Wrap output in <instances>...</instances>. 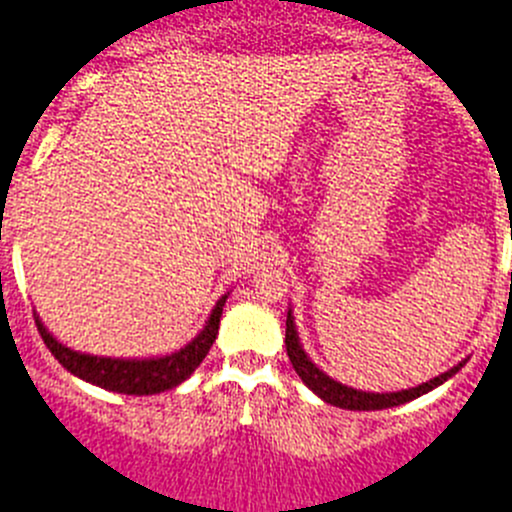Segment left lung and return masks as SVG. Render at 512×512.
I'll list each match as a JSON object with an SVG mask.
<instances>
[{"instance_id": "8db88e82", "label": "left lung", "mask_w": 512, "mask_h": 512, "mask_svg": "<svg viewBox=\"0 0 512 512\" xmlns=\"http://www.w3.org/2000/svg\"><path fill=\"white\" fill-rule=\"evenodd\" d=\"M284 342H287V355H289V360H292L294 370L299 373V378H302V381L307 383V386L312 388V391L317 393L322 401L332 403V406H340V409H350V411H378V409H391V406H401V403L411 401V398L424 396L426 391L437 388L439 383H444L447 378H452V375L462 368V363H459L457 368L447 370V373H442L439 378H434V381L421 383V386L409 388V391L363 393V391H355V388H348V386H342V383L332 381L330 375L322 373V370L307 358V353H304L302 345H299L297 330H294L292 312L287 314V340Z\"/></svg>"}]
</instances>
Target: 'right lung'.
<instances>
[{"instance_id": "right-lung-1", "label": "right lung", "mask_w": 512, "mask_h": 512, "mask_svg": "<svg viewBox=\"0 0 512 512\" xmlns=\"http://www.w3.org/2000/svg\"><path fill=\"white\" fill-rule=\"evenodd\" d=\"M225 297L218 299L213 314H210L208 325L200 332L190 345L180 350V353L164 355V358H152V360H111V358H98V355H81L75 350L65 348L50 335L42 322L35 317V325L40 330L42 340L50 348V353L55 355L63 368H68L70 373L83 378L88 383H96L101 388H109V391L129 393V396H149V393H162L167 388L180 386L185 378H190L192 370L198 368L205 360L208 350L213 348L215 335H218L220 314H223Z\"/></svg>"}]
</instances>
